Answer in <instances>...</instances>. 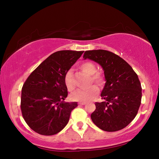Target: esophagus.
Returning a JSON list of instances; mask_svg holds the SVG:
<instances>
[{
	"instance_id": "34e87169",
	"label": "esophagus",
	"mask_w": 159,
	"mask_h": 159,
	"mask_svg": "<svg viewBox=\"0 0 159 159\" xmlns=\"http://www.w3.org/2000/svg\"><path fill=\"white\" fill-rule=\"evenodd\" d=\"M79 104H80V105H82V106H83V105H85L86 103H85V102H80Z\"/></svg>"
}]
</instances>
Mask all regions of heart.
<instances>
[{
    "label": "heart",
    "instance_id": "heart-1",
    "mask_svg": "<svg viewBox=\"0 0 159 159\" xmlns=\"http://www.w3.org/2000/svg\"><path fill=\"white\" fill-rule=\"evenodd\" d=\"M80 69L82 71L91 76V80L93 82L98 85H102L103 83V77L101 74L97 72V67L92 62L87 61L80 65ZM64 83L67 90L72 91L75 88L73 80L72 71L69 70L64 76ZM98 93V88L95 85H93L88 89H78L70 95V98L74 101L87 102L94 98Z\"/></svg>",
    "mask_w": 159,
    "mask_h": 159
}]
</instances>
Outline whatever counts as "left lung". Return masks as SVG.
<instances>
[{
    "label": "left lung",
    "instance_id": "8db88e82",
    "mask_svg": "<svg viewBox=\"0 0 159 159\" xmlns=\"http://www.w3.org/2000/svg\"><path fill=\"white\" fill-rule=\"evenodd\" d=\"M83 58L98 63L105 76L101 94L103 101L95 103V110L90 116L93 123L106 132L127 127L141 103L142 88L137 74L123 58L105 50L86 51Z\"/></svg>",
    "mask_w": 159,
    "mask_h": 159
}]
</instances>
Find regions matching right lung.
<instances>
[{
	"instance_id": "1",
	"label": "right lung",
	"mask_w": 159,
	"mask_h": 159,
	"mask_svg": "<svg viewBox=\"0 0 159 159\" xmlns=\"http://www.w3.org/2000/svg\"><path fill=\"white\" fill-rule=\"evenodd\" d=\"M83 51H60L41 63L21 89V110L26 123L43 135H53L69 122L77 102H65L68 92L64 76Z\"/></svg>"
}]
</instances>
